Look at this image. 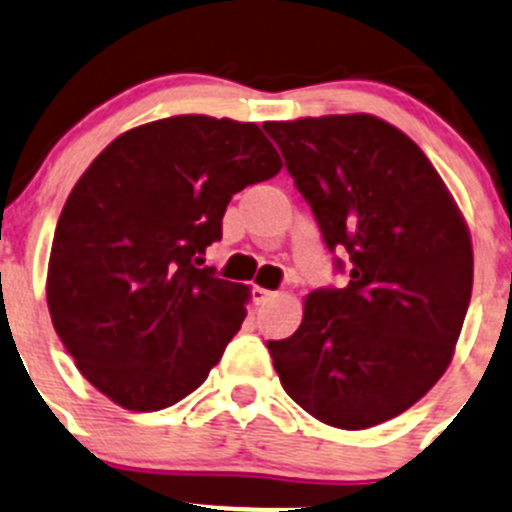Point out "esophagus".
Returning <instances> with one entry per match:
<instances>
[{"label":"esophagus","mask_w":512,"mask_h":512,"mask_svg":"<svg viewBox=\"0 0 512 512\" xmlns=\"http://www.w3.org/2000/svg\"><path fill=\"white\" fill-rule=\"evenodd\" d=\"M251 296H253V301H256V304H266V301H271V299H274V296H276V291L261 289V286H253Z\"/></svg>","instance_id":"34e87169"}]
</instances>
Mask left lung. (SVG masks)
<instances>
[{"mask_svg":"<svg viewBox=\"0 0 512 512\" xmlns=\"http://www.w3.org/2000/svg\"><path fill=\"white\" fill-rule=\"evenodd\" d=\"M349 284L316 289L289 339L266 342L286 394L339 430L410 410L445 374L472 294V243L440 173L374 115L264 123ZM342 269V261L337 259Z\"/></svg>","mask_w":512,"mask_h":512,"instance_id":"left-lung-1","label":"left lung"}]
</instances>
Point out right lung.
I'll return each instance as SVG.
<instances>
[{"instance_id":"1","label":"right lung","mask_w":512,"mask_h":512,"mask_svg":"<svg viewBox=\"0 0 512 512\" xmlns=\"http://www.w3.org/2000/svg\"><path fill=\"white\" fill-rule=\"evenodd\" d=\"M279 170L256 123L175 115L115 138L77 180L47 306L82 377L115 405L165 410L206 382L251 294L198 266L233 193Z\"/></svg>"}]
</instances>
